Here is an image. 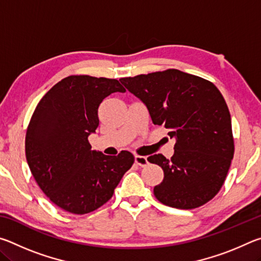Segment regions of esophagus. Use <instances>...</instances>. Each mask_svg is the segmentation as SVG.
<instances>
[{
	"label": "esophagus",
	"instance_id": "1",
	"mask_svg": "<svg viewBox=\"0 0 261 261\" xmlns=\"http://www.w3.org/2000/svg\"><path fill=\"white\" fill-rule=\"evenodd\" d=\"M135 161L138 166L140 167H145L148 165V160L146 156H141V155H135Z\"/></svg>",
	"mask_w": 261,
	"mask_h": 261
}]
</instances>
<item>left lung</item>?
Wrapping results in <instances>:
<instances>
[{
  "instance_id": "obj_1",
  "label": "left lung",
  "mask_w": 261,
  "mask_h": 261,
  "mask_svg": "<svg viewBox=\"0 0 261 261\" xmlns=\"http://www.w3.org/2000/svg\"><path fill=\"white\" fill-rule=\"evenodd\" d=\"M146 106L154 124L176 140L174 155L147 158L165 174L154 196L167 206L192 210L220 191L233 156L231 118L214 84L176 69L121 78Z\"/></svg>"
}]
</instances>
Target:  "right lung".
<instances>
[{
  "mask_svg": "<svg viewBox=\"0 0 261 261\" xmlns=\"http://www.w3.org/2000/svg\"><path fill=\"white\" fill-rule=\"evenodd\" d=\"M115 92H125L116 79L69 76L47 92L30 121L25 152L31 173L50 201L70 213L106 204L135 161L127 151L105 155L88 143L99 125L100 103Z\"/></svg>",
  "mask_w": 261,
  "mask_h": 261,
  "instance_id": "obj_1",
  "label": "right lung"
}]
</instances>
